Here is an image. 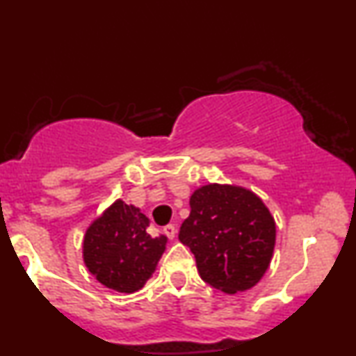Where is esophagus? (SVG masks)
Returning <instances> with one entry per match:
<instances>
[{"label": "esophagus", "instance_id": "1", "mask_svg": "<svg viewBox=\"0 0 356 356\" xmlns=\"http://www.w3.org/2000/svg\"><path fill=\"white\" fill-rule=\"evenodd\" d=\"M164 234H165L169 239H174L175 234H177V227H175L174 224H169V226L164 227Z\"/></svg>", "mask_w": 356, "mask_h": 356}]
</instances>
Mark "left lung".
Masks as SVG:
<instances>
[{
    "label": "left lung",
    "mask_w": 356,
    "mask_h": 356,
    "mask_svg": "<svg viewBox=\"0 0 356 356\" xmlns=\"http://www.w3.org/2000/svg\"><path fill=\"white\" fill-rule=\"evenodd\" d=\"M179 241L199 276L226 295L256 286L271 264L276 222L259 195L234 184H206L191 195Z\"/></svg>",
    "instance_id": "1"
}]
</instances>
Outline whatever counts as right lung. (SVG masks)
Wrapping results in <instances>:
<instances>
[{"mask_svg": "<svg viewBox=\"0 0 356 356\" xmlns=\"http://www.w3.org/2000/svg\"><path fill=\"white\" fill-rule=\"evenodd\" d=\"M147 227L145 214L122 199L90 222L81 252L85 266L100 284L127 295L144 288L167 246L164 234L150 236Z\"/></svg>", "mask_w": 356, "mask_h": 356, "instance_id": "right-lung-1", "label": "right lung"}]
</instances>
